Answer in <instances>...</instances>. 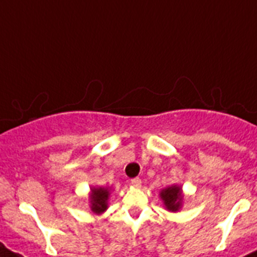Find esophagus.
Returning <instances> with one entry per match:
<instances>
[{
	"label": "esophagus",
	"mask_w": 257,
	"mask_h": 257,
	"mask_svg": "<svg viewBox=\"0 0 257 257\" xmlns=\"http://www.w3.org/2000/svg\"><path fill=\"white\" fill-rule=\"evenodd\" d=\"M131 184L133 187H136V188H140L141 184H142V182H141L140 178H134V179L131 180Z\"/></svg>",
	"instance_id": "esophagus-1"
}]
</instances>
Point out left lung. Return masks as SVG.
Wrapping results in <instances>:
<instances>
[{
  "label": "left lung",
  "mask_w": 257,
  "mask_h": 257,
  "mask_svg": "<svg viewBox=\"0 0 257 257\" xmlns=\"http://www.w3.org/2000/svg\"><path fill=\"white\" fill-rule=\"evenodd\" d=\"M160 200L163 201L164 207L170 212H178L182 206H183V189L178 184L168 186L166 188H163L159 193Z\"/></svg>",
  "instance_id": "left-lung-1"
}]
</instances>
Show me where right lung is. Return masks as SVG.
I'll list each match as a JSON object with an SVG mask.
<instances>
[{"label":"right lung","mask_w":257,"mask_h":257,"mask_svg":"<svg viewBox=\"0 0 257 257\" xmlns=\"http://www.w3.org/2000/svg\"><path fill=\"white\" fill-rule=\"evenodd\" d=\"M110 193H111V188H108V187H91L89 207L93 214L101 215L108 209Z\"/></svg>","instance_id":"1"}]
</instances>
